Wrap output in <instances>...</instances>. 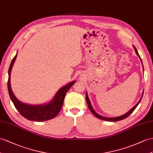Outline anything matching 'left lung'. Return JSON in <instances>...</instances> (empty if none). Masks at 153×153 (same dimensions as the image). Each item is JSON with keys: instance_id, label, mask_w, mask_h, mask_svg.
I'll use <instances>...</instances> for the list:
<instances>
[{"instance_id": "8db88e82", "label": "left lung", "mask_w": 153, "mask_h": 153, "mask_svg": "<svg viewBox=\"0 0 153 153\" xmlns=\"http://www.w3.org/2000/svg\"><path fill=\"white\" fill-rule=\"evenodd\" d=\"M133 47H134V50H135V52H136V54H137V56H138V57L140 58V60H141V63H142V60H141V58H140V55H139L138 53H137V49L136 48V47H135L134 46H133ZM142 65H143V64H142ZM143 95V93H142V95H141V97L140 99L139 100L138 102H137V103L136 104V105L132 108L130 109L128 111H127V112H126V114H125L124 115H121V116L115 117H104V116H102V115H99V114H98L97 113L96 111L94 110V109L93 108V107H92V105H91V104L90 100H89V97H88V93H87V92L85 93V100H86V102H87V104H88V106L89 109L90 110V111H91L92 114H94L96 117H97V118L100 119V120H104V121H120V120H124V119L127 117L129 115H130V114H131L133 112L134 110L136 108V107L137 106V105H138L139 103L140 102L141 99H142Z\"/></svg>"}]
</instances>
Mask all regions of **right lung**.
Wrapping results in <instances>:
<instances>
[{"mask_svg":"<svg viewBox=\"0 0 153 153\" xmlns=\"http://www.w3.org/2000/svg\"><path fill=\"white\" fill-rule=\"evenodd\" d=\"M17 56V53L13 58L10 65L8 81L9 95L16 108L21 114L22 116L30 121H45L54 118L58 114L62 108L67 92L68 91L70 88L76 82V81L74 80L71 82L61 88L54 95V97L51 99V101L47 103L43 104V105H32L21 102L14 95L10 84L11 71H12V69L14 62L16 61Z\"/></svg>","mask_w":153,"mask_h":153,"instance_id":"obj_1","label":"right lung"}]
</instances>
